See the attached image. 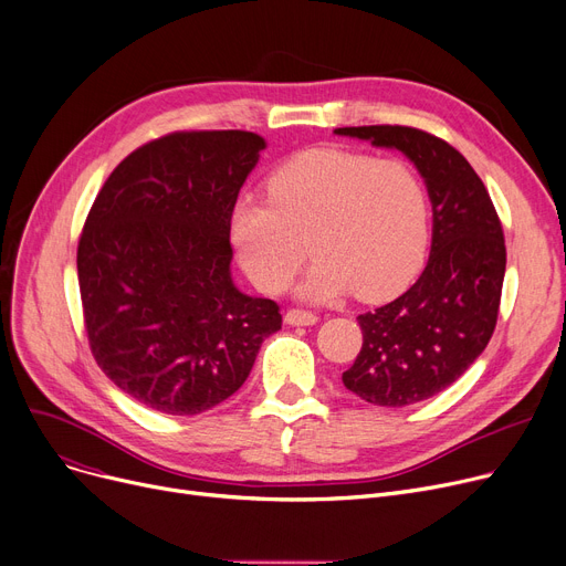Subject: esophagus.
I'll return each instance as SVG.
<instances>
[{
    "instance_id": "1",
    "label": "esophagus",
    "mask_w": 566,
    "mask_h": 566,
    "mask_svg": "<svg viewBox=\"0 0 566 566\" xmlns=\"http://www.w3.org/2000/svg\"><path fill=\"white\" fill-rule=\"evenodd\" d=\"M284 321L289 325H314V323H318V316L314 312H305V310H289L284 314Z\"/></svg>"
}]
</instances>
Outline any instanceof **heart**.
<instances>
[{
    "label": "heart",
    "mask_w": 566,
    "mask_h": 566,
    "mask_svg": "<svg viewBox=\"0 0 566 566\" xmlns=\"http://www.w3.org/2000/svg\"><path fill=\"white\" fill-rule=\"evenodd\" d=\"M268 201L233 206L229 235L248 277L265 293L289 286L316 254L298 293L333 301L355 289L363 301L397 293L424 259L429 195L403 160L344 148H312L268 176Z\"/></svg>",
    "instance_id": "1"
}]
</instances>
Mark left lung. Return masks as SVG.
Listing matches in <instances>:
<instances>
[{"label":"left lung","instance_id":"obj_1","mask_svg":"<svg viewBox=\"0 0 566 566\" xmlns=\"http://www.w3.org/2000/svg\"><path fill=\"white\" fill-rule=\"evenodd\" d=\"M335 133L397 148L427 184L433 235L424 271L397 301L358 316L363 348L342 374L346 390L374 406L418 403L448 390L495 331L507 265L502 224L482 178L444 139L408 126Z\"/></svg>","mask_w":566,"mask_h":566}]
</instances>
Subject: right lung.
<instances>
[{
	"label": "right lung",
	"mask_w": 566,
	"mask_h": 566,
	"mask_svg": "<svg viewBox=\"0 0 566 566\" xmlns=\"http://www.w3.org/2000/svg\"><path fill=\"white\" fill-rule=\"evenodd\" d=\"M265 139L190 130L116 165L77 245L84 328L105 376L146 408L199 415L252 371L277 303L231 280L229 220Z\"/></svg>",
	"instance_id": "1"
}]
</instances>
